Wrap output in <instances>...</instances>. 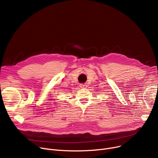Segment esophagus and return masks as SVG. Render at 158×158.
Returning <instances> with one entry per match:
<instances>
[{
  "mask_svg": "<svg viewBox=\"0 0 158 158\" xmlns=\"http://www.w3.org/2000/svg\"><path fill=\"white\" fill-rule=\"evenodd\" d=\"M80 87L82 88H86V85H85V84H81Z\"/></svg>",
  "mask_w": 158,
  "mask_h": 158,
  "instance_id": "esophagus-1",
  "label": "esophagus"
}]
</instances>
